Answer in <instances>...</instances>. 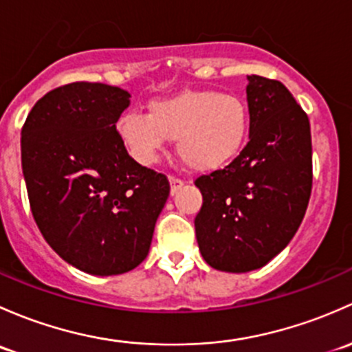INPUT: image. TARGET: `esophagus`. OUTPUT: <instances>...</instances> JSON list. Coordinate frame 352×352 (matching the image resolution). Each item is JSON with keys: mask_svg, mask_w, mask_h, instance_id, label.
Masks as SVG:
<instances>
[{"mask_svg": "<svg viewBox=\"0 0 352 352\" xmlns=\"http://www.w3.org/2000/svg\"><path fill=\"white\" fill-rule=\"evenodd\" d=\"M169 184H171V195H176L177 191L181 190V188H183V181L181 179H177V177H169Z\"/></svg>", "mask_w": 352, "mask_h": 352, "instance_id": "obj_1", "label": "esophagus"}]
</instances>
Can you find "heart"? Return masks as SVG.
Here are the masks:
<instances>
[{
	"mask_svg": "<svg viewBox=\"0 0 352 352\" xmlns=\"http://www.w3.org/2000/svg\"><path fill=\"white\" fill-rule=\"evenodd\" d=\"M251 110L244 98L215 89H184L149 103V113L126 111L117 133L137 162H155L166 140H176V154L197 173L230 164L249 139Z\"/></svg>",
	"mask_w": 352,
	"mask_h": 352,
	"instance_id": "heart-1",
	"label": "heart"
}]
</instances>
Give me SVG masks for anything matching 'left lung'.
Listing matches in <instances>:
<instances>
[{"label": "left lung", "instance_id": "obj_1", "mask_svg": "<svg viewBox=\"0 0 352 352\" xmlns=\"http://www.w3.org/2000/svg\"><path fill=\"white\" fill-rule=\"evenodd\" d=\"M248 81V146L229 166L195 181L203 195L198 248L210 266L227 273L259 270L280 254L311 191L309 117L280 81L256 74Z\"/></svg>", "mask_w": 352, "mask_h": 352}]
</instances>
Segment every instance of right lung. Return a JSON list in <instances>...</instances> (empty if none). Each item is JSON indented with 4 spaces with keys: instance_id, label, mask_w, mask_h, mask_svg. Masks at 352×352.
I'll return each instance as SVG.
<instances>
[{
    "instance_id": "add662e5",
    "label": "right lung",
    "mask_w": 352,
    "mask_h": 352,
    "mask_svg": "<svg viewBox=\"0 0 352 352\" xmlns=\"http://www.w3.org/2000/svg\"><path fill=\"white\" fill-rule=\"evenodd\" d=\"M130 93L71 82L35 103L21 129V169L34 219L66 263L122 274L147 254L169 197L164 175L133 161L117 133Z\"/></svg>"
}]
</instances>
